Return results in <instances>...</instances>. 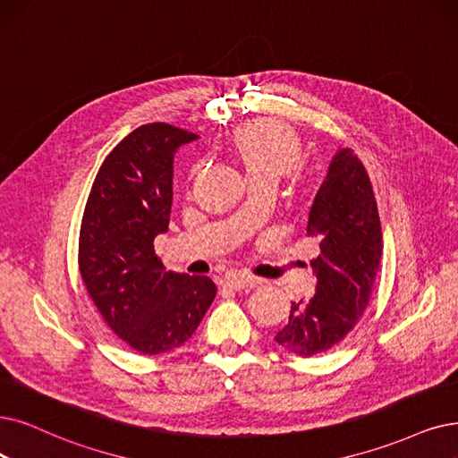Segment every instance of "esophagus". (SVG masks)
<instances>
[{"mask_svg":"<svg viewBox=\"0 0 458 458\" xmlns=\"http://www.w3.org/2000/svg\"><path fill=\"white\" fill-rule=\"evenodd\" d=\"M225 287L234 289V291H241L246 287H253L255 285V278L248 276V274H234V276H227L224 282Z\"/></svg>","mask_w":458,"mask_h":458,"instance_id":"esophagus-1","label":"esophagus"}]
</instances>
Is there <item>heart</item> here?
Wrapping results in <instances>:
<instances>
[{
	"label": "heart",
	"instance_id": "b5f03b06",
	"mask_svg": "<svg viewBox=\"0 0 458 458\" xmlns=\"http://www.w3.org/2000/svg\"><path fill=\"white\" fill-rule=\"evenodd\" d=\"M231 146L251 182L270 180L276 184L282 176L295 171L302 159L299 137L276 120H255L236 127ZM195 173L197 167L191 169L190 176ZM302 182L310 186L314 178L304 174Z\"/></svg>",
	"mask_w": 458,
	"mask_h": 458
}]
</instances>
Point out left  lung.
<instances>
[{
  "mask_svg": "<svg viewBox=\"0 0 458 458\" xmlns=\"http://www.w3.org/2000/svg\"><path fill=\"white\" fill-rule=\"evenodd\" d=\"M308 234L319 241L312 261L316 295L291 302L287 325L276 335L284 350L312 357L335 347L367 310L383 234L370 176L352 148L340 150L328 167L310 210Z\"/></svg>",
  "mask_w": 458,
  "mask_h": 458,
  "instance_id": "1",
  "label": "left lung"
}]
</instances>
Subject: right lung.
<instances>
[{
  "label": "right lung",
  "mask_w": 458,
  "mask_h": 458,
  "mask_svg": "<svg viewBox=\"0 0 458 458\" xmlns=\"http://www.w3.org/2000/svg\"><path fill=\"white\" fill-rule=\"evenodd\" d=\"M195 139L165 122L137 127L105 157L86 200L82 282L103 321L142 355L190 340L216 297L208 276L167 272L154 250L169 227L174 152Z\"/></svg>",
  "instance_id": "add662e5"
}]
</instances>
